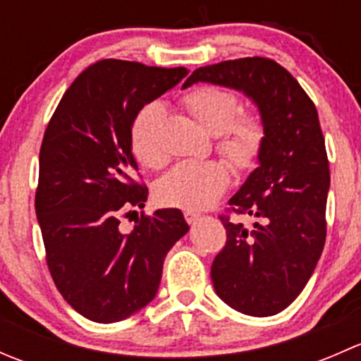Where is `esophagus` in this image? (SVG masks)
I'll return each mask as SVG.
<instances>
[{
    "mask_svg": "<svg viewBox=\"0 0 361 361\" xmlns=\"http://www.w3.org/2000/svg\"><path fill=\"white\" fill-rule=\"evenodd\" d=\"M183 214H185V220H187L188 224H194V221L199 220V216H201L197 211H192V209H185Z\"/></svg>",
    "mask_w": 361,
    "mask_h": 361,
    "instance_id": "1",
    "label": "esophagus"
}]
</instances>
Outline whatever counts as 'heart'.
<instances>
[{"label":"heart","instance_id":"obj_1","mask_svg":"<svg viewBox=\"0 0 361 361\" xmlns=\"http://www.w3.org/2000/svg\"><path fill=\"white\" fill-rule=\"evenodd\" d=\"M185 108L206 133L218 137V152L238 169H250L257 162L264 145V123L253 113L239 111V99L234 92L220 87H199L187 94ZM164 108L157 103L147 104L130 129V148L141 166L160 169L166 166L167 154L162 147ZM228 169L218 160H185L155 185V194L162 204L204 209L211 206L228 187Z\"/></svg>","mask_w":361,"mask_h":361}]
</instances>
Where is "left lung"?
I'll return each instance as SVG.
<instances>
[{
    "mask_svg": "<svg viewBox=\"0 0 361 361\" xmlns=\"http://www.w3.org/2000/svg\"><path fill=\"white\" fill-rule=\"evenodd\" d=\"M194 83L243 92L265 130L258 167L228 201L255 221L220 218L227 243L211 265L214 292L243 314H278L307 285L325 246L330 169L318 111L300 83L265 57L199 68L183 89Z\"/></svg>",
    "mask_w": 361,
    "mask_h": 361,
    "instance_id": "1",
    "label": "left lung"
}]
</instances>
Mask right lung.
Wrapping results in <instances>:
<instances>
[{"label":"right lung","mask_w":361,"mask_h":361,"mask_svg":"<svg viewBox=\"0 0 361 361\" xmlns=\"http://www.w3.org/2000/svg\"><path fill=\"white\" fill-rule=\"evenodd\" d=\"M187 75L99 61L69 85L45 130L35 206L47 264L64 300L90 322H122L150 304L167 251L188 232L176 207L141 214L130 232L120 224L148 199L134 181V120Z\"/></svg>","instance_id":"right-lung-1"}]
</instances>
